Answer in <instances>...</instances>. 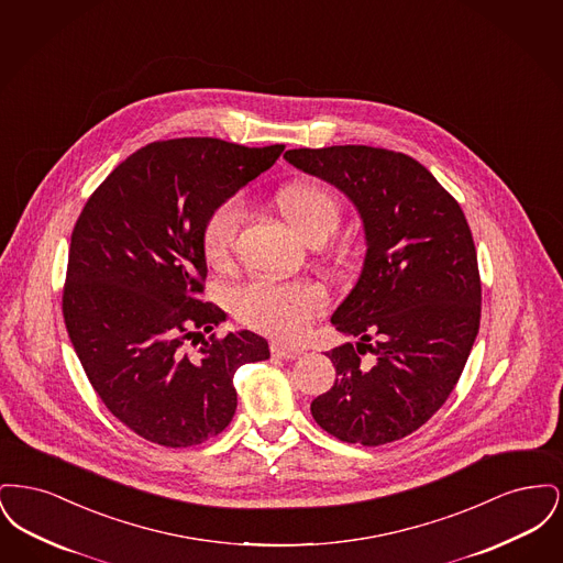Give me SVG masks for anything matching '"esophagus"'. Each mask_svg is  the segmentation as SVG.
I'll return each instance as SVG.
<instances>
[{
	"mask_svg": "<svg viewBox=\"0 0 563 563\" xmlns=\"http://www.w3.org/2000/svg\"><path fill=\"white\" fill-rule=\"evenodd\" d=\"M269 352H272V356H276V358H285V361H289V358H297V356L301 354V350L294 349V346H287V344H283V342H272V344H269Z\"/></svg>",
	"mask_w": 563,
	"mask_h": 563,
	"instance_id": "obj_1",
	"label": "esophagus"
}]
</instances>
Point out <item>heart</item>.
Returning a JSON list of instances; mask_svg holds the SVG:
<instances>
[{"instance_id": "1", "label": "heart", "mask_w": 563, "mask_h": 563, "mask_svg": "<svg viewBox=\"0 0 563 563\" xmlns=\"http://www.w3.org/2000/svg\"><path fill=\"white\" fill-rule=\"evenodd\" d=\"M276 205L295 232L312 244L327 241L342 221L338 194L319 181H297L280 189ZM242 225L239 198L217 205L202 225V249L217 268L228 266ZM327 308V291L314 280H268L255 278L234 294L236 319L278 340L299 338L314 317Z\"/></svg>"}]
</instances>
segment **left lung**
<instances>
[{
	"label": "left lung",
	"instance_id": "left-lung-1",
	"mask_svg": "<svg viewBox=\"0 0 563 563\" xmlns=\"http://www.w3.org/2000/svg\"><path fill=\"white\" fill-rule=\"evenodd\" d=\"M285 161L344 191L365 230V262L331 324L356 338L327 356L333 388L310 411L367 448L402 439L448 401L479 333L482 280L471 228L429 168L367 145L289 150ZM372 351L375 361L360 363Z\"/></svg>",
	"mask_w": 563,
	"mask_h": 563
}]
</instances>
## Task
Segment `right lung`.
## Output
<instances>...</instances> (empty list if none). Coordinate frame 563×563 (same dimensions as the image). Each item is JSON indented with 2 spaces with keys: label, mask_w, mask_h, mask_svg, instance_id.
Returning a JSON list of instances; mask_svg holds the SVG:
<instances>
[{
  "label": "right lung",
  "mask_w": 563,
  "mask_h": 563,
  "mask_svg": "<svg viewBox=\"0 0 563 563\" xmlns=\"http://www.w3.org/2000/svg\"><path fill=\"white\" fill-rule=\"evenodd\" d=\"M283 150L156 141L81 209L63 289L67 333L101 401L152 443L189 448L219 434L236 411V369L269 358L268 342L246 329L207 338L225 312L198 295L205 219Z\"/></svg>",
  "instance_id": "obj_1"
}]
</instances>
